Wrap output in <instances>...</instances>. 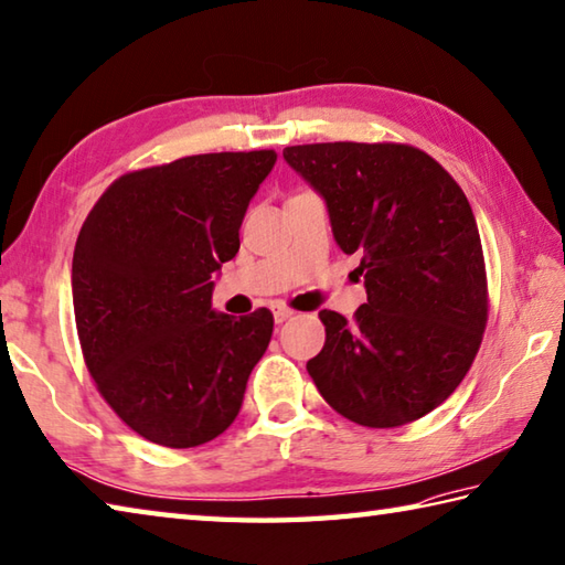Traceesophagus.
I'll list each match as a JSON object with an SVG mask.
<instances>
[{
    "instance_id": "1",
    "label": "esophagus",
    "mask_w": 565,
    "mask_h": 565,
    "mask_svg": "<svg viewBox=\"0 0 565 565\" xmlns=\"http://www.w3.org/2000/svg\"><path fill=\"white\" fill-rule=\"evenodd\" d=\"M291 316H294V311H291V309H286V306H281V303H276V306H274V321H276V323L289 321Z\"/></svg>"
}]
</instances>
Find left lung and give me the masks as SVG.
Returning a JSON list of instances; mask_svg holds the SVG:
<instances>
[{
	"instance_id": "left-lung-1",
	"label": "left lung",
	"mask_w": 565,
	"mask_h": 565,
	"mask_svg": "<svg viewBox=\"0 0 565 565\" xmlns=\"http://www.w3.org/2000/svg\"><path fill=\"white\" fill-rule=\"evenodd\" d=\"M284 160L321 194L335 244L361 259L355 321L323 309V351L306 363L335 413L399 427L465 381L487 326L475 212L427 152L397 142H313Z\"/></svg>"
}]
</instances>
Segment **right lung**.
Listing matches in <instances>:
<instances>
[{"label": "right lung", "mask_w": 565, "mask_h": 565, "mask_svg": "<svg viewBox=\"0 0 565 565\" xmlns=\"http://www.w3.org/2000/svg\"><path fill=\"white\" fill-rule=\"evenodd\" d=\"M274 150L207 152L118 178L81 227L71 266L76 331L98 393L132 433L184 449L239 415L274 316L212 309Z\"/></svg>", "instance_id": "obj_1"}]
</instances>
